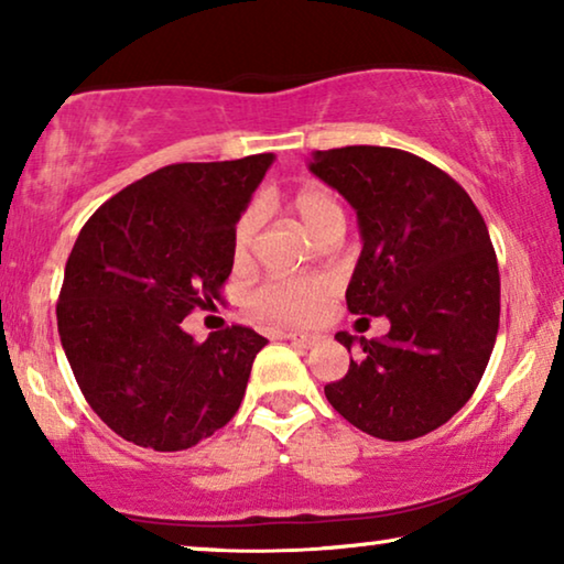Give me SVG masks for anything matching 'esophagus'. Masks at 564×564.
I'll return each instance as SVG.
<instances>
[{
  "label": "esophagus",
  "mask_w": 564,
  "mask_h": 564,
  "mask_svg": "<svg viewBox=\"0 0 564 564\" xmlns=\"http://www.w3.org/2000/svg\"><path fill=\"white\" fill-rule=\"evenodd\" d=\"M281 339H289V343L299 347H312L316 343L314 335H299V332H279Z\"/></svg>",
  "instance_id": "1"
}]
</instances>
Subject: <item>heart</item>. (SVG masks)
I'll return each instance as SVG.
<instances>
[{
	"mask_svg": "<svg viewBox=\"0 0 564 564\" xmlns=\"http://www.w3.org/2000/svg\"><path fill=\"white\" fill-rule=\"evenodd\" d=\"M291 209L314 240L327 235L329 229H345V209L339 196L322 184H306L291 199ZM260 227V212L252 206L237 219L232 235V250L237 260L250 256L252 240ZM335 285L327 275H304V279H275L260 285L252 293V308L263 322L271 324H301L316 314Z\"/></svg>",
	"mask_w": 564,
	"mask_h": 564,
	"instance_id": "heart-1",
	"label": "heart"
}]
</instances>
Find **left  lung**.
<instances>
[{"label":"left lung","mask_w":564,"mask_h":564,"mask_svg":"<svg viewBox=\"0 0 564 564\" xmlns=\"http://www.w3.org/2000/svg\"><path fill=\"white\" fill-rule=\"evenodd\" d=\"M308 171L358 214L347 308L391 322L378 339L337 332L360 352L324 395L370 437H424L470 401L494 352L501 279L486 221L455 178L406 150H316Z\"/></svg>","instance_id":"8db88e82"}]
</instances>
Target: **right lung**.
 <instances>
[{
	"instance_id": "obj_1",
	"label": "right lung",
	"mask_w": 564,
	"mask_h": 564,
	"mask_svg": "<svg viewBox=\"0 0 564 564\" xmlns=\"http://www.w3.org/2000/svg\"><path fill=\"white\" fill-rule=\"evenodd\" d=\"M273 161L165 165L78 232L55 306L58 335L84 399L122 440L188 449L240 409L268 339L235 324L194 343L181 322L219 299L235 225Z\"/></svg>"
}]
</instances>
